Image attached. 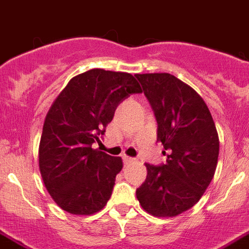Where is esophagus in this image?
Masks as SVG:
<instances>
[{"instance_id": "obj_1", "label": "esophagus", "mask_w": 249, "mask_h": 249, "mask_svg": "<svg viewBox=\"0 0 249 249\" xmlns=\"http://www.w3.org/2000/svg\"><path fill=\"white\" fill-rule=\"evenodd\" d=\"M123 160H124L125 163H131V162L135 161V159H132V157H129V156H123Z\"/></svg>"}]
</instances>
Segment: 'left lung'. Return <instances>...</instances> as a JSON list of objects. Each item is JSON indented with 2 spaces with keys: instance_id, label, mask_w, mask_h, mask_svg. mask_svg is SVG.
Here are the masks:
<instances>
[{
  "instance_id": "1",
  "label": "left lung",
  "mask_w": 249,
  "mask_h": 249,
  "mask_svg": "<svg viewBox=\"0 0 249 249\" xmlns=\"http://www.w3.org/2000/svg\"><path fill=\"white\" fill-rule=\"evenodd\" d=\"M135 76L156 117L157 140L168 152L166 164L145 163L147 177L136 198L151 215L173 217L193 208L210 184L219 135L206 103L187 83L171 73Z\"/></svg>"
}]
</instances>
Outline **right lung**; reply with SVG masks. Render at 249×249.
Listing matches in <instances>:
<instances>
[{
	"label": "right lung",
	"instance_id": "add662e5",
	"mask_svg": "<svg viewBox=\"0 0 249 249\" xmlns=\"http://www.w3.org/2000/svg\"><path fill=\"white\" fill-rule=\"evenodd\" d=\"M126 72L93 69L70 80L46 114L39 169L55 203L73 215H92L110 199L122 157L98 148L106 127L125 98L141 93Z\"/></svg>",
	"mask_w": 249,
	"mask_h": 249
}]
</instances>
